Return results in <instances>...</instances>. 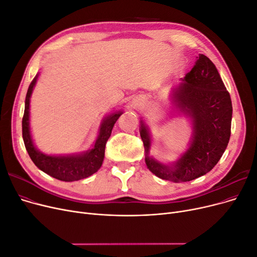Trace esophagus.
Listing matches in <instances>:
<instances>
[{
	"label": "esophagus",
	"instance_id": "1",
	"mask_svg": "<svg viewBox=\"0 0 257 257\" xmlns=\"http://www.w3.org/2000/svg\"><path fill=\"white\" fill-rule=\"evenodd\" d=\"M133 103H134V106H135V107H139L141 105V99H135L133 101Z\"/></svg>",
	"mask_w": 257,
	"mask_h": 257
}]
</instances>
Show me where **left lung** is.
I'll use <instances>...</instances> for the list:
<instances>
[{
  "label": "left lung",
  "instance_id": "left-lung-1",
  "mask_svg": "<svg viewBox=\"0 0 257 257\" xmlns=\"http://www.w3.org/2000/svg\"><path fill=\"white\" fill-rule=\"evenodd\" d=\"M195 65L173 91V104L192 122L187 151L168 166L150 156L151 134L141 120L140 136L145 163L157 177L172 182H188L209 173L223 156L231 135L230 94L211 60L200 54Z\"/></svg>",
  "mask_w": 257,
  "mask_h": 257
}]
</instances>
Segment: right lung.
Instances as JSON below:
<instances>
[{
	"label": "right lung",
	"instance_id": "obj_1",
	"mask_svg": "<svg viewBox=\"0 0 257 257\" xmlns=\"http://www.w3.org/2000/svg\"><path fill=\"white\" fill-rule=\"evenodd\" d=\"M38 77L39 74L33 78L28 88L25 100V111H24L22 121L23 139L31 160L44 173L60 181L73 182L92 176L102 165L106 141L111 136L113 126L117 119L121 116L122 111L107 115L102 120L99 128V135L91 150L81 154H72L67 156L46 155L35 148L31 137L29 123L30 97Z\"/></svg>",
	"mask_w": 257,
	"mask_h": 257
}]
</instances>
